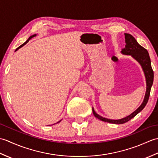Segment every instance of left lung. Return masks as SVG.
Returning a JSON list of instances; mask_svg holds the SVG:
<instances>
[{"instance_id":"left-lung-1","label":"left lung","mask_w":158,"mask_h":158,"mask_svg":"<svg viewBox=\"0 0 158 158\" xmlns=\"http://www.w3.org/2000/svg\"><path fill=\"white\" fill-rule=\"evenodd\" d=\"M125 39H126V45L125 46V48L122 49V52L124 55H130L132 56V58H135L137 62H138L142 66V69L143 70V72L145 73V76L146 78V83H147V89H146V93L145 96V98L143 103L141 104L138 109H137L135 111H134L132 113H131L130 115L127 116L124 118L121 119H110L105 118L102 116L99 115L97 114L94 108H92L93 114L96 118L99 119L100 120L103 121L105 122H109L111 123L115 124H122L128 122L129 120L132 119L135 117L137 114L140 113L141 110L145 108L147 102L149 98L151 88L153 85V70L152 69V64H151V60L149 55V53L147 50L145 49L140 45H139L136 40L135 39L134 36H132L130 34L125 33Z\"/></svg>"}]
</instances>
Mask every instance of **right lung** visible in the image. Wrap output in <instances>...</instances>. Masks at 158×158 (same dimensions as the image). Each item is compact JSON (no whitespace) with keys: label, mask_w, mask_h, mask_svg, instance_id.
Segmentation results:
<instances>
[{"label":"right lung","mask_w":158,"mask_h":158,"mask_svg":"<svg viewBox=\"0 0 158 158\" xmlns=\"http://www.w3.org/2000/svg\"><path fill=\"white\" fill-rule=\"evenodd\" d=\"M36 35H32V36H30V37L28 38V40H27V41H26V42H25L24 43H23V44H22V45H20V46L19 47V48H17V49H16V50H15V52H16V51H17V50H18V49H19L20 48H22V46H23V45H26V43H28V42L29 41V40H30V39H32V37H34V36H35ZM60 121H61V120H60Z\"/></svg>","instance_id":"add662e5"}]
</instances>
